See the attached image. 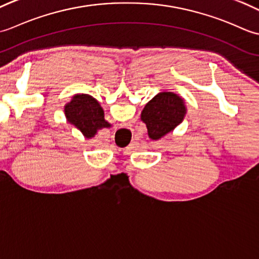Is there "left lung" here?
I'll return each instance as SVG.
<instances>
[{"instance_id": "8db88e82", "label": "left lung", "mask_w": 259, "mask_h": 259, "mask_svg": "<svg viewBox=\"0 0 259 259\" xmlns=\"http://www.w3.org/2000/svg\"><path fill=\"white\" fill-rule=\"evenodd\" d=\"M186 114L183 99L177 94L164 92L157 94L145 105L141 119L146 124L150 139L157 141L176 128Z\"/></svg>"}]
</instances>
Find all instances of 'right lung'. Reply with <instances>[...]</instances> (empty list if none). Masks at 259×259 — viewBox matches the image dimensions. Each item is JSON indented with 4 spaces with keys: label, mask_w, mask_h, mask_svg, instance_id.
<instances>
[{
    "label": "right lung",
    "mask_w": 259,
    "mask_h": 259,
    "mask_svg": "<svg viewBox=\"0 0 259 259\" xmlns=\"http://www.w3.org/2000/svg\"><path fill=\"white\" fill-rule=\"evenodd\" d=\"M65 114L68 122L75 125L87 139L96 135L98 130L110 127L99 103L86 94L75 95L65 106Z\"/></svg>",
    "instance_id": "right-lung-1"
}]
</instances>
